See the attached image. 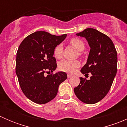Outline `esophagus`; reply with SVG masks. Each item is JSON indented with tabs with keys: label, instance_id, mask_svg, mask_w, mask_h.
<instances>
[{
	"label": "esophagus",
	"instance_id": "1",
	"mask_svg": "<svg viewBox=\"0 0 127 127\" xmlns=\"http://www.w3.org/2000/svg\"><path fill=\"white\" fill-rule=\"evenodd\" d=\"M72 77V75L71 74H67V77L68 78H70V77Z\"/></svg>",
	"mask_w": 127,
	"mask_h": 127
}]
</instances>
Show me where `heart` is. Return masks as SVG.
Wrapping results in <instances>:
<instances>
[{"instance_id":"1","label":"heart","mask_w":127,"mask_h":127,"mask_svg":"<svg viewBox=\"0 0 127 127\" xmlns=\"http://www.w3.org/2000/svg\"><path fill=\"white\" fill-rule=\"evenodd\" d=\"M70 43L75 47L79 52H82L85 49V44L80 39L77 38H73L70 40ZM63 51V46L61 44L58 45L54 50L55 57L56 59L61 58ZM80 66V63L78 61H70V60H63L59 63L58 67L61 71L73 72L75 69Z\"/></svg>"}]
</instances>
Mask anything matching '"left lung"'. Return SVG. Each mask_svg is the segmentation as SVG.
<instances>
[{"instance_id":"left-lung-1","label":"left lung","mask_w":127,"mask_h":127,"mask_svg":"<svg viewBox=\"0 0 127 127\" xmlns=\"http://www.w3.org/2000/svg\"><path fill=\"white\" fill-rule=\"evenodd\" d=\"M76 35L85 38L90 48L80 71L92 75L90 80L80 77V84L74 91L81 101L92 104L104 98L111 87L117 73V51L111 39L96 29L87 28Z\"/></svg>"}]
</instances>
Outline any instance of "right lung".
<instances>
[{"mask_svg": "<svg viewBox=\"0 0 127 127\" xmlns=\"http://www.w3.org/2000/svg\"><path fill=\"white\" fill-rule=\"evenodd\" d=\"M66 36L37 31L27 36L19 46L16 74L23 92L32 101L40 104L50 101L57 95L59 85L67 79L64 72L44 75L56 69L54 50Z\"/></svg>", "mask_w": 127, "mask_h": 127, "instance_id": "obj_1", "label": "right lung"}]
</instances>
